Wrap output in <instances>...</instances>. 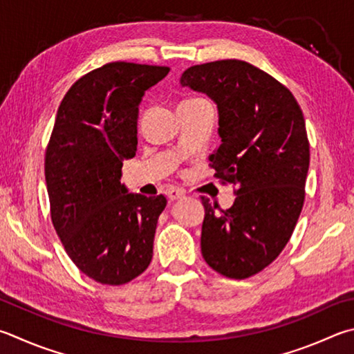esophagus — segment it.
<instances>
[{
  "label": "esophagus",
  "mask_w": 354,
  "mask_h": 354,
  "mask_svg": "<svg viewBox=\"0 0 354 354\" xmlns=\"http://www.w3.org/2000/svg\"><path fill=\"white\" fill-rule=\"evenodd\" d=\"M165 195L169 196L170 201H175V199H181V198H184L185 192H184L183 189H179V187H170V189H167V190H165Z\"/></svg>",
  "instance_id": "1"
}]
</instances>
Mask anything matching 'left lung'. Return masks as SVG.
<instances>
[{"instance_id":"1","label":"left lung","mask_w":354,"mask_h":354,"mask_svg":"<svg viewBox=\"0 0 354 354\" xmlns=\"http://www.w3.org/2000/svg\"><path fill=\"white\" fill-rule=\"evenodd\" d=\"M181 85L216 104L221 145L209 165L223 184L236 185L227 210L201 196L203 257L224 277H252L280 255L304 207L310 167L304 113L285 85L243 60L190 66Z\"/></svg>"}]
</instances>
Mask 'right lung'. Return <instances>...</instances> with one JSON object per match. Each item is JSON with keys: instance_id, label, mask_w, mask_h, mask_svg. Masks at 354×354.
<instances>
[{"instance_id": "add662e5", "label": "right lung", "mask_w": 354, "mask_h": 354, "mask_svg": "<svg viewBox=\"0 0 354 354\" xmlns=\"http://www.w3.org/2000/svg\"><path fill=\"white\" fill-rule=\"evenodd\" d=\"M169 66L113 62L80 77L57 111L44 176L50 220L69 259L102 285L149 268L164 195L127 194L124 159L138 150L139 104Z\"/></svg>"}]
</instances>
